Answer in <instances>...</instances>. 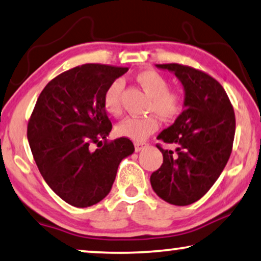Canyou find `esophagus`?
Returning <instances> with one entry per match:
<instances>
[{"mask_svg": "<svg viewBox=\"0 0 261 261\" xmlns=\"http://www.w3.org/2000/svg\"><path fill=\"white\" fill-rule=\"evenodd\" d=\"M145 144L144 143H135V150L136 152H139L141 150H143V148H144Z\"/></svg>", "mask_w": 261, "mask_h": 261, "instance_id": "1", "label": "esophagus"}]
</instances>
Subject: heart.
<instances>
[{"label": "heart", "instance_id": "heart-1", "mask_svg": "<svg viewBox=\"0 0 261 261\" xmlns=\"http://www.w3.org/2000/svg\"><path fill=\"white\" fill-rule=\"evenodd\" d=\"M136 79L143 90L151 97L148 112H155L162 119L170 120L178 116L182 109V98L177 92L169 90V82L166 76L153 69H144L137 73ZM123 80L116 79L106 87L102 94V106L110 115L118 116L122 112ZM159 120L155 116L136 118L130 117L116 126V135L129 138L134 142H143L159 129Z\"/></svg>", "mask_w": 261, "mask_h": 261}]
</instances>
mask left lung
Returning <instances> with one entry per match:
<instances>
[{"label": "left lung", "instance_id": "left-lung-1", "mask_svg": "<svg viewBox=\"0 0 261 261\" xmlns=\"http://www.w3.org/2000/svg\"><path fill=\"white\" fill-rule=\"evenodd\" d=\"M174 73L185 91L183 112L157 136L171 150L157 148L163 163L150 176L157 195L168 203L188 205L200 200L225 169L232 152L236 116L228 95L211 75L178 64L156 65Z\"/></svg>", "mask_w": 261, "mask_h": 261}]
</instances>
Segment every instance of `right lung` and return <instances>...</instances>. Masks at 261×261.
I'll return each instance as SVG.
<instances>
[{"mask_svg":"<svg viewBox=\"0 0 261 261\" xmlns=\"http://www.w3.org/2000/svg\"><path fill=\"white\" fill-rule=\"evenodd\" d=\"M126 67L85 64L47 84L28 123L33 157L49 188L78 208L100 202L110 193L122 161L135 151L127 138L108 143L112 129L102 94ZM106 141L94 152L92 142Z\"/></svg>","mask_w":261,"mask_h":261,"instance_id":"1","label":"right lung"}]
</instances>
